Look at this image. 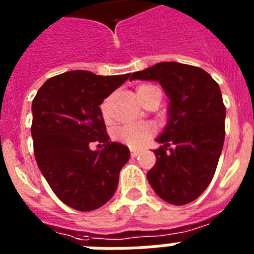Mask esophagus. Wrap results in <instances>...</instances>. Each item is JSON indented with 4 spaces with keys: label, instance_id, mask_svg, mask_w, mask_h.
Listing matches in <instances>:
<instances>
[{
    "label": "esophagus",
    "instance_id": "1",
    "mask_svg": "<svg viewBox=\"0 0 254 254\" xmlns=\"http://www.w3.org/2000/svg\"><path fill=\"white\" fill-rule=\"evenodd\" d=\"M139 153H141V150H135V149H130V155L133 157V158H135L137 155H139Z\"/></svg>",
    "mask_w": 254,
    "mask_h": 254
}]
</instances>
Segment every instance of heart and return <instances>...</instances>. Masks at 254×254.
<instances>
[{
	"label": "heart",
	"instance_id": "1",
	"mask_svg": "<svg viewBox=\"0 0 254 254\" xmlns=\"http://www.w3.org/2000/svg\"><path fill=\"white\" fill-rule=\"evenodd\" d=\"M154 91H159L158 87L151 84H142L137 88V96H138L139 101L142 103V100L146 97L149 93ZM101 116H103L104 121L109 123L112 120L111 108H109V100H105L101 107ZM153 135V127L147 124H135V125H124L119 127L115 131V138L123 143H127V146L130 147H139L142 146L143 143L146 142L147 139Z\"/></svg>",
	"mask_w": 254,
	"mask_h": 254
}]
</instances>
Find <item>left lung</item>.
I'll list each match as a JSON object with an SVG mask.
<instances>
[{
	"label": "left lung",
	"instance_id": "obj_1",
	"mask_svg": "<svg viewBox=\"0 0 254 254\" xmlns=\"http://www.w3.org/2000/svg\"><path fill=\"white\" fill-rule=\"evenodd\" d=\"M158 81L169 97V120L157 142L155 165L147 181L161 199L191 203L208 187L225 137L220 87L204 69L162 62L134 72L129 80Z\"/></svg>",
	"mask_w": 254,
	"mask_h": 254
}]
</instances>
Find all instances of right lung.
Wrapping results in <instances>:
<instances>
[{"mask_svg": "<svg viewBox=\"0 0 254 254\" xmlns=\"http://www.w3.org/2000/svg\"><path fill=\"white\" fill-rule=\"evenodd\" d=\"M129 75L69 71L49 79L34 97L31 135L38 167L71 208L93 211L115 195L130 151L109 141L100 105ZM93 142L103 143V150L91 151Z\"/></svg>", "mask_w": 254, "mask_h": 254, "instance_id": "right-lung-1", "label": "right lung"}]
</instances>
